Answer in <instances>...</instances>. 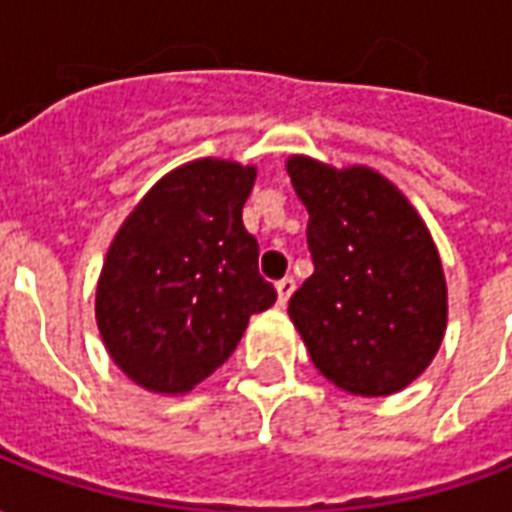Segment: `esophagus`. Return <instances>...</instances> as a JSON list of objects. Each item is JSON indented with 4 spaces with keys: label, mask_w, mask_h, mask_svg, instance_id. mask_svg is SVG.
I'll return each mask as SVG.
<instances>
[{
    "label": "esophagus",
    "mask_w": 512,
    "mask_h": 512,
    "mask_svg": "<svg viewBox=\"0 0 512 512\" xmlns=\"http://www.w3.org/2000/svg\"><path fill=\"white\" fill-rule=\"evenodd\" d=\"M293 288H296V282H293L290 277L279 279V282H277V304H279V307H285V304H288Z\"/></svg>",
    "instance_id": "obj_1"
}]
</instances>
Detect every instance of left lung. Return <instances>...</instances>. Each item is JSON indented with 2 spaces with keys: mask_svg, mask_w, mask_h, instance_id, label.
I'll return each instance as SVG.
<instances>
[{
  "mask_svg": "<svg viewBox=\"0 0 512 512\" xmlns=\"http://www.w3.org/2000/svg\"><path fill=\"white\" fill-rule=\"evenodd\" d=\"M310 213L315 271L290 296L293 326L332 384L362 397L400 392L433 362L447 329V282L414 205L376 169L290 156Z\"/></svg>",
  "mask_w": 512,
  "mask_h": 512,
  "instance_id": "left-lung-1",
  "label": "left lung"
}]
</instances>
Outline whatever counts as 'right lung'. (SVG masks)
Instances as JSON below:
<instances>
[{"label":"right lung","mask_w":512,"mask_h":512,"mask_svg":"<svg viewBox=\"0 0 512 512\" xmlns=\"http://www.w3.org/2000/svg\"><path fill=\"white\" fill-rule=\"evenodd\" d=\"M255 178L238 161L197 158L158 180L117 230L95 321L134 384L191 392L230 359L249 318L277 301L241 219Z\"/></svg>","instance_id":"obj_1"}]
</instances>
